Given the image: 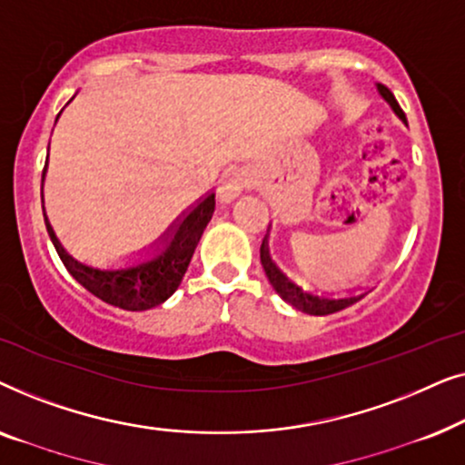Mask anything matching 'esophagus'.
Here are the masks:
<instances>
[{
  "label": "esophagus",
  "instance_id": "esophagus-1",
  "mask_svg": "<svg viewBox=\"0 0 465 465\" xmlns=\"http://www.w3.org/2000/svg\"><path fill=\"white\" fill-rule=\"evenodd\" d=\"M250 186V173L243 167H228L222 173L220 180V199L222 203H232L243 193V188Z\"/></svg>",
  "mask_w": 465,
  "mask_h": 465
}]
</instances>
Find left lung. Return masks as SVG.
Here are the masks:
<instances>
[{
	"label": "left lung",
	"instance_id": "1",
	"mask_svg": "<svg viewBox=\"0 0 465 465\" xmlns=\"http://www.w3.org/2000/svg\"><path fill=\"white\" fill-rule=\"evenodd\" d=\"M377 91L381 94V99H383L385 104L391 107V112L396 114V116L406 124V116H404L402 107L398 105V101L391 94L390 88L383 86V84H377ZM260 262H262V266H264V272H266V277H269L272 290H275L277 294L282 296V301H285L288 304H292V307H294V309L302 311V313H309V315H330V313H336V311H341V309L349 307V304L358 302L360 298H364L368 292H371V290H366V292H360V294L332 296V294H317V292L304 290L302 285H298L296 282H292V279L285 275L282 269H279L275 260L271 258L269 231H266V237L262 241V247H260Z\"/></svg>",
	"mask_w": 465,
	"mask_h": 465
}]
</instances>
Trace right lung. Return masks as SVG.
Listing matches in <instances>:
<instances>
[{"instance_id": "right-lung-1", "label": "right lung", "mask_w": 465, "mask_h": 465, "mask_svg": "<svg viewBox=\"0 0 465 465\" xmlns=\"http://www.w3.org/2000/svg\"><path fill=\"white\" fill-rule=\"evenodd\" d=\"M46 169L48 161L46 167H44L42 182L46 177ZM213 209L215 193H207L193 207H188L164 231V234H161V239L142 253V258L135 260V262L116 266V269H99V266L80 262L78 258H74L63 247L53 224L48 222L46 212H44V220H46L50 241H53L56 253H59L63 264H65L69 275L75 282L84 285L91 294L101 298L104 302L114 304V307L126 311H145L163 304L180 288L190 260H193V253L201 241V234L207 228L209 220H212Z\"/></svg>"}]
</instances>
